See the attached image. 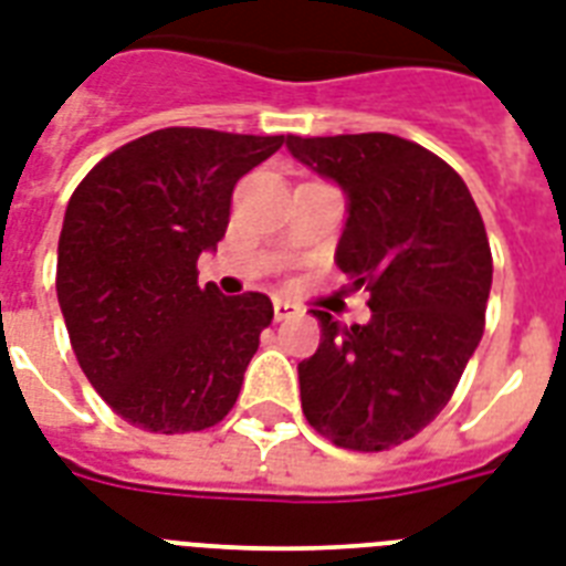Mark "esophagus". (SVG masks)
Listing matches in <instances>:
<instances>
[{"label":"esophagus","instance_id":"esophagus-1","mask_svg":"<svg viewBox=\"0 0 566 566\" xmlns=\"http://www.w3.org/2000/svg\"><path fill=\"white\" fill-rule=\"evenodd\" d=\"M296 314H300V308H296L293 302H287V300H273V317L279 319V323H282V319L296 317Z\"/></svg>","mask_w":566,"mask_h":566}]
</instances>
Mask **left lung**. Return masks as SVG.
I'll return each instance as SVG.
<instances>
[{
	"label": "left lung",
	"instance_id": "1",
	"mask_svg": "<svg viewBox=\"0 0 566 566\" xmlns=\"http://www.w3.org/2000/svg\"><path fill=\"white\" fill-rule=\"evenodd\" d=\"M300 164L346 196L335 261L370 319L314 311L317 353L300 364L302 411L332 443L381 452L429 426L484 332L493 261L464 179L396 135H287Z\"/></svg>",
	"mask_w": 566,
	"mask_h": 566
}]
</instances>
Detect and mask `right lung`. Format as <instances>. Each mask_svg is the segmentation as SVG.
Returning <instances> with one entry per match:
<instances>
[{"mask_svg": "<svg viewBox=\"0 0 566 566\" xmlns=\"http://www.w3.org/2000/svg\"><path fill=\"white\" fill-rule=\"evenodd\" d=\"M282 144L161 128L102 158L70 196L57 305L87 381L137 429L202 431L238 402L273 302L199 287L196 261L217 252L240 176Z\"/></svg>", "mask_w": 566, "mask_h": 566, "instance_id": "obj_1", "label": "right lung"}]
</instances>
